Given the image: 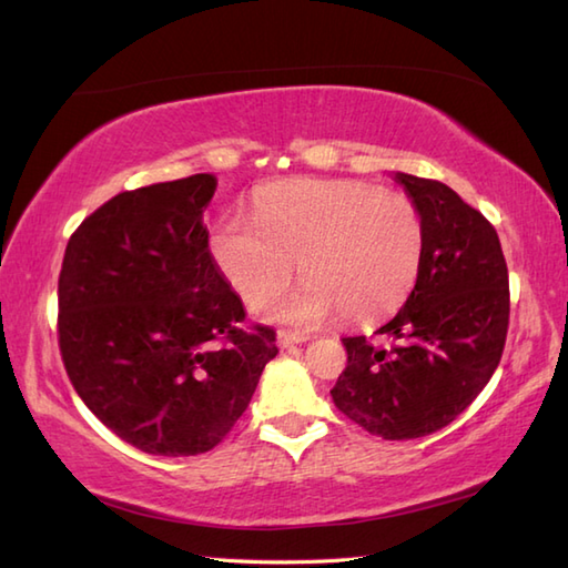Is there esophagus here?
Here are the masks:
<instances>
[{"mask_svg":"<svg viewBox=\"0 0 568 568\" xmlns=\"http://www.w3.org/2000/svg\"><path fill=\"white\" fill-rule=\"evenodd\" d=\"M303 342H307V336L300 334V332H291V329L277 332V346H281V348H287L293 344H303Z\"/></svg>","mask_w":568,"mask_h":568,"instance_id":"esophagus-1","label":"esophagus"}]
</instances>
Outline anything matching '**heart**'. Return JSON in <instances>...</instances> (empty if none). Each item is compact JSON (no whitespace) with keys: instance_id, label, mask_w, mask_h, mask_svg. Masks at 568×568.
I'll list each match as a JSON object with an SVG mask.
<instances>
[{"instance_id":"1","label":"heart","mask_w":568,"mask_h":568,"mask_svg":"<svg viewBox=\"0 0 568 568\" xmlns=\"http://www.w3.org/2000/svg\"><path fill=\"white\" fill-rule=\"evenodd\" d=\"M425 220L400 192L356 180H283L253 197V222L224 216L210 251L226 283L251 307L307 281L271 312L291 324H320L339 310L346 322H373L400 307L425 258Z\"/></svg>"}]
</instances>
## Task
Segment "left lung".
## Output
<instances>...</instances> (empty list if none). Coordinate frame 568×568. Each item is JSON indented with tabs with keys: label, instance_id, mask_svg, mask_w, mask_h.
<instances>
[{
	"label": "left lung",
	"instance_id": "1",
	"mask_svg": "<svg viewBox=\"0 0 568 568\" xmlns=\"http://www.w3.org/2000/svg\"><path fill=\"white\" fill-rule=\"evenodd\" d=\"M427 244L403 310L383 324L393 346L344 336L346 368L332 400L383 439H417L449 425L496 373L510 320L508 265L496 229L439 183L395 173Z\"/></svg>",
	"mask_w": 568,
	"mask_h": 568
}]
</instances>
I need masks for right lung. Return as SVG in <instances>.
Wrapping results in <instances>:
<instances>
[{
  "label": "right lung",
  "instance_id": "1",
  "mask_svg": "<svg viewBox=\"0 0 568 568\" xmlns=\"http://www.w3.org/2000/svg\"><path fill=\"white\" fill-rule=\"evenodd\" d=\"M216 178L119 192L70 236L58 344L72 388L119 439L155 456L214 449L244 415L275 332L246 312L210 253Z\"/></svg>",
  "mask_w": 568,
  "mask_h": 568
}]
</instances>
